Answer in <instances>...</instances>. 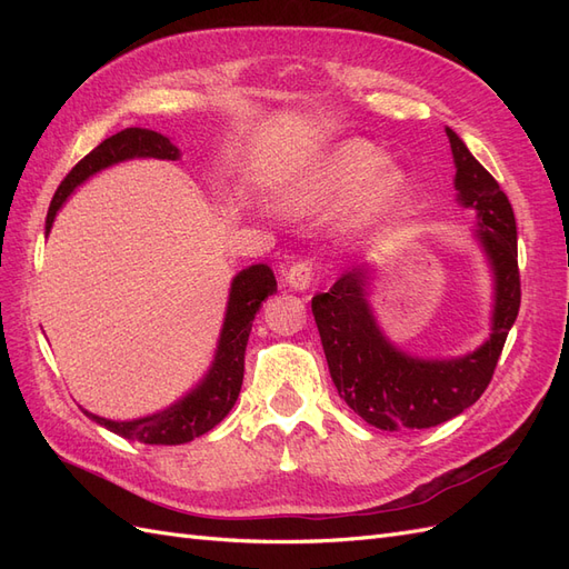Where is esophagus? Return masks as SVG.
Masks as SVG:
<instances>
[{
    "mask_svg": "<svg viewBox=\"0 0 569 569\" xmlns=\"http://www.w3.org/2000/svg\"><path fill=\"white\" fill-rule=\"evenodd\" d=\"M311 280H313V268H311V263H308V261H299V263H295V266L287 270V284L291 289L303 291V289L311 287Z\"/></svg>",
    "mask_w": 569,
    "mask_h": 569,
    "instance_id": "obj_1",
    "label": "esophagus"
}]
</instances>
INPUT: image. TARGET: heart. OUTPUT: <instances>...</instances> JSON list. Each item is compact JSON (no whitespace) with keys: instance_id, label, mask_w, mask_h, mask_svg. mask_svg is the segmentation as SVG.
Listing matches in <instances>:
<instances>
[{"instance_id":"b5f03b06","label":"heart","mask_w":569,"mask_h":569,"mask_svg":"<svg viewBox=\"0 0 569 569\" xmlns=\"http://www.w3.org/2000/svg\"><path fill=\"white\" fill-rule=\"evenodd\" d=\"M408 192V176L399 166L387 163V153L363 140H349L308 170L287 189L284 203L291 211L318 213L351 203V222L356 228L372 226Z\"/></svg>"}]
</instances>
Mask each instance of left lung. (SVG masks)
I'll use <instances>...</instances> for the list:
<instances>
[{"instance_id": "1", "label": "left lung", "mask_w": 569, "mask_h": 569, "mask_svg": "<svg viewBox=\"0 0 569 569\" xmlns=\"http://www.w3.org/2000/svg\"><path fill=\"white\" fill-rule=\"evenodd\" d=\"M449 134L458 203L477 213V239L493 272L491 335L460 358H416L385 337L368 303V268L347 270L311 301L332 382L368 425L399 432L427 429L470 408L489 387L506 337L520 311L518 226L506 192L460 137Z\"/></svg>"}]
</instances>
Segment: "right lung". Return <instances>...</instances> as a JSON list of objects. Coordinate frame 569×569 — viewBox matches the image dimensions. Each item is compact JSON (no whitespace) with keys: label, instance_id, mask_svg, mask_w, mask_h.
I'll return each mask as SVG.
<instances>
[{"label":"right lung","instance_id":"add662e5","mask_svg":"<svg viewBox=\"0 0 569 569\" xmlns=\"http://www.w3.org/2000/svg\"><path fill=\"white\" fill-rule=\"evenodd\" d=\"M130 159L178 161L180 149L170 142V137L147 128H126L111 134L109 140L94 147L88 157L78 161L71 173H68L59 184L54 199L49 203L44 228L47 234L63 201L73 194L76 187L99 173V170ZM274 291H278V282H274V274L266 263L249 266L247 270L234 274L213 363L203 380L187 396H182L178 403L153 412V416L126 422L99 418L88 410L82 412L97 425L111 429L118 437L142 443L178 446L206 435L228 416L237 401L244 380V351L251 332V322L258 308H261V303L270 295H274Z\"/></svg>","mask_w":569,"mask_h":569}]
</instances>
